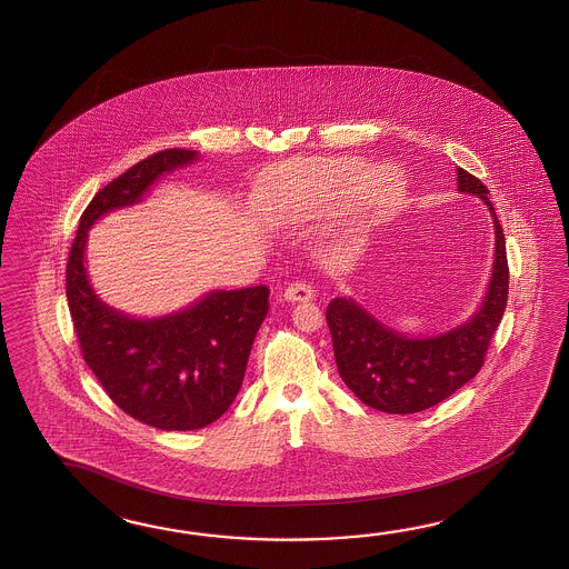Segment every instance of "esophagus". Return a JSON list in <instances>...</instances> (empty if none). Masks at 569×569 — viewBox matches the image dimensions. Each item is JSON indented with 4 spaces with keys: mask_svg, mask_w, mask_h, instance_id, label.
<instances>
[{
    "mask_svg": "<svg viewBox=\"0 0 569 569\" xmlns=\"http://www.w3.org/2000/svg\"><path fill=\"white\" fill-rule=\"evenodd\" d=\"M284 299L292 302L311 301L313 299V287L309 282H305V280H295L284 289Z\"/></svg>",
    "mask_w": 569,
    "mask_h": 569,
    "instance_id": "esophagus-1",
    "label": "esophagus"
}]
</instances>
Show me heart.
Wrapping results in <instances>:
<instances>
[{"instance_id": "1", "label": "heart", "mask_w": 569, "mask_h": 569, "mask_svg": "<svg viewBox=\"0 0 569 569\" xmlns=\"http://www.w3.org/2000/svg\"><path fill=\"white\" fill-rule=\"evenodd\" d=\"M358 157L309 158L282 164L264 181L262 201L274 218H305L350 193L360 218H387L402 197V179L390 167L368 170Z\"/></svg>"}]
</instances>
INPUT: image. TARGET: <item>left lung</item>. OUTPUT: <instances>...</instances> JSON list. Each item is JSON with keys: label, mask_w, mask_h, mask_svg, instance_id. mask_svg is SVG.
Returning <instances> with one entry per match:
<instances>
[{"label": "left lung", "mask_w": 569, "mask_h": 569, "mask_svg": "<svg viewBox=\"0 0 569 569\" xmlns=\"http://www.w3.org/2000/svg\"><path fill=\"white\" fill-rule=\"evenodd\" d=\"M461 193L478 194L492 211L496 258L480 311L463 326L436 338H407L382 326L351 299H333L326 319L339 376L363 405L392 415L425 411L451 397L480 372L490 339L502 321L508 299L507 246L488 189L458 169Z\"/></svg>", "instance_id": "obj_1"}]
</instances>
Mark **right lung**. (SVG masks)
I'll use <instances>...</instances> for the list:
<instances>
[{"label":"right lung","mask_w":569,"mask_h":569,"mask_svg":"<svg viewBox=\"0 0 569 569\" xmlns=\"http://www.w3.org/2000/svg\"><path fill=\"white\" fill-rule=\"evenodd\" d=\"M194 158L160 150L108 182L83 211L67 260V301L87 366L121 411L162 431L201 429L230 409L270 290H216L181 313L132 319L97 299L83 258L96 219L140 201L160 174Z\"/></svg>","instance_id":"add662e5"}]
</instances>
